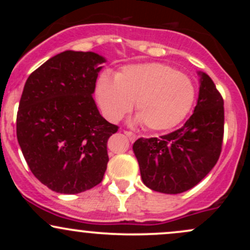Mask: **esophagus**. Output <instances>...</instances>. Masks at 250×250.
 Masks as SVG:
<instances>
[{
    "label": "esophagus",
    "mask_w": 250,
    "mask_h": 250,
    "mask_svg": "<svg viewBox=\"0 0 250 250\" xmlns=\"http://www.w3.org/2000/svg\"><path fill=\"white\" fill-rule=\"evenodd\" d=\"M125 134L127 135V136L129 137V140L130 141H134L135 139H136V134H134L133 131H129V130H125Z\"/></svg>",
    "instance_id": "34e87169"
}]
</instances>
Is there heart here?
<instances>
[{"mask_svg": "<svg viewBox=\"0 0 250 250\" xmlns=\"http://www.w3.org/2000/svg\"><path fill=\"white\" fill-rule=\"evenodd\" d=\"M194 95L186 74L157 62L128 65L115 79L100 76L96 84L97 102L107 119L119 121L135 102L137 120L150 130H166L182 121Z\"/></svg>", "mask_w": 250, "mask_h": 250, "instance_id": "b5f03b06", "label": "heart"}]
</instances>
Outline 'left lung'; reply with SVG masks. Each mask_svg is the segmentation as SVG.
Returning <instances> with one entry per match:
<instances>
[{"label":"left lung","mask_w":250,"mask_h":250,"mask_svg":"<svg viewBox=\"0 0 250 250\" xmlns=\"http://www.w3.org/2000/svg\"><path fill=\"white\" fill-rule=\"evenodd\" d=\"M199 74V99L187 122L160 137H140L133 146L143 183L159 193L180 194L195 187L214 168L222 150L223 99L213 80Z\"/></svg>","instance_id":"obj_1"}]
</instances>
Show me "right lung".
Here are the masks:
<instances>
[{"mask_svg":"<svg viewBox=\"0 0 250 250\" xmlns=\"http://www.w3.org/2000/svg\"><path fill=\"white\" fill-rule=\"evenodd\" d=\"M103 62L91 51H63L24 84L17 141L31 173L56 193L91 189L107 169V142L119 127L103 119L91 96Z\"/></svg>","mask_w":250,"mask_h":250,"instance_id":"add662e5","label":"right lung"}]
</instances>
